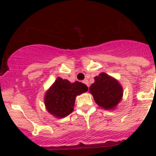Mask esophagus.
Segmentation results:
<instances>
[{"instance_id": "obj_1", "label": "esophagus", "mask_w": 156, "mask_h": 156, "mask_svg": "<svg viewBox=\"0 0 156 156\" xmlns=\"http://www.w3.org/2000/svg\"><path fill=\"white\" fill-rule=\"evenodd\" d=\"M83 83H85L86 85L88 87H90V85H89V82H88V80H87V79H85V80L83 81Z\"/></svg>"}]
</instances>
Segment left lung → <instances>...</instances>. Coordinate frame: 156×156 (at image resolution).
I'll return each instance as SVG.
<instances>
[{
    "label": "left lung",
    "instance_id": "obj_1",
    "mask_svg": "<svg viewBox=\"0 0 156 156\" xmlns=\"http://www.w3.org/2000/svg\"><path fill=\"white\" fill-rule=\"evenodd\" d=\"M95 102L106 110L114 109L123 96V88L116 78L105 73L95 77V83L89 88Z\"/></svg>",
    "mask_w": 156,
    "mask_h": 156
}]
</instances>
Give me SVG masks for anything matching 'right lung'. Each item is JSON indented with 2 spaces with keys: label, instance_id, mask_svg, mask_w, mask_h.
Wrapping results in <instances>:
<instances>
[{
  "label": "right lung",
  "instance_id": "add662e5",
  "mask_svg": "<svg viewBox=\"0 0 156 156\" xmlns=\"http://www.w3.org/2000/svg\"><path fill=\"white\" fill-rule=\"evenodd\" d=\"M87 85L76 81L71 83L67 79L56 78L44 95L47 111L56 118H64L73 111L75 98L87 92Z\"/></svg>",
  "mask_w": 156,
  "mask_h": 156
}]
</instances>
